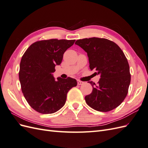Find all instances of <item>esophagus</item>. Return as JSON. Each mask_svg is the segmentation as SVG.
<instances>
[{
    "instance_id": "esophagus-1",
    "label": "esophagus",
    "mask_w": 148,
    "mask_h": 148,
    "mask_svg": "<svg viewBox=\"0 0 148 148\" xmlns=\"http://www.w3.org/2000/svg\"><path fill=\"white\" fill-rule=\"evenodd\" d=\"M77 83L78 85H82V84H84V82L80 81V80H77Z\"/></svg>"
}]
</instances>
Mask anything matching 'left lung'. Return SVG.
I'll return each instance as SVG.
<instances>
[{
    "instance_id": "1",
    "label": "left lung",
    "mask_w": 148,
    "mask_h": 148,
    "mask_svg": "<svg viewBox=\"0 0 148 148\" xmlns=\"http://www.w3.org/2000/svg\"><path fill=\"white\" fill-rule=\"evenodd\" d=\"M75 44L87 52L91 70L101 74L96 84L89 82L93 88L90 95L84 97L87 104L104 112L115 109L126 97L131 81L123 52L117 44L105 38H84Z\"/></svg>"
}]
</instances>
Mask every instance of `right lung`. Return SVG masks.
<instances>
[{"instance_id": "add662e5", "label": "right lung", "mask_w": 148, "mask_h": 148, "mask_svg": "<svg viewBox=\"0 0 148 148\" xmlns=\"http://www.w3.org/2000/svg\"><path fill=\"white\" fill-rule=\"evenodd\" d=\"M75 40L51 39L33 43L25 51L20 65L19 79L23 96L29 105L39 113L52 114L66 102L70 89L77 85L70 77L58 78L52 73L60 65L64 52Z\"/></svg>"}]
</instances>
